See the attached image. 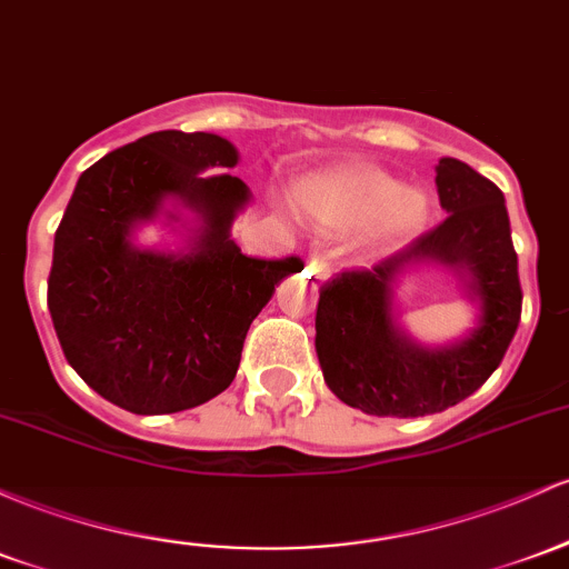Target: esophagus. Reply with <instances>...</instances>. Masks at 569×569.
<instances>
[{"label":"esophagus","instance_id":"1","mask_svg":"<svg viewBox=\"0 0 569 569\" xmlns=\"http://www.w3.org/2000/svg\"><path fill=\"white\" fill-rule=\"evenodd\" d=\"M308 270H310V274H316V280H321V283H327L329 274H332V270H329L327 261H321V259H313V261H310Z\"/></svg>","mask_w":569,"mask_h":569}]
</instances>
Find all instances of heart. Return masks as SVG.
Listing matches in <instances>:
<instances>
[{"label":"heart","instance_id":"heart-1","mask_svg":"<svg viewBox=\"0 0 569 569\" xmlns=\"http://www.w3.org/2000/svg\"><path fill=\"white\" fill-rule=\"evenodd\" d=\"M291 202L305 221L329 232L353 234L370 229L380 251H397L427 229L429 199L372 164H340L302 174Z\"/></svg>","mask_w":569,"mask_h":569}]
</instances>
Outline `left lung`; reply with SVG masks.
Returning a JSON list of instances; mask_svg holds the SVG:
<instances>
[{"instance_id":"8db88e82","label":"left lung","mask_w":569,"mask_h":569,"mask_svg":"<svg viewBox=\"0 0 569 569\" xmlns=\"http://www.w3.org/2000/svg\"><path fill=\"white\" fill-rule=\"evenodd\" d=\"M437 193L446 221L372 270L340 272L316 310V353L337 399L370 416L442 413L489 380L521 321L518 256L502 191L465 161L440 159ZM442 266L477 305L459 341L423 347L398 323L405 273Z\"/></svg>"}]
</instances>
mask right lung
<instances>
[{"label":"right lung","instance_id":"right-lung-1","mask_svg":"<svg viewBox=\"0 0 569 569\" xmlns=\"http://www.w3.org/2000/svg\"><path fill=\"white\" fill-rule=\"evenodd\" d=\"M240 153L210 132H153L78 178L56 229L48 310L67 361L137 416L178 413L229 389L248 327L297 256L251 259L232 240L251 189ZM161 222L178 249L140 247Z\"/></svg>","mask_w":569,"mask_h":569}]
</instances>
